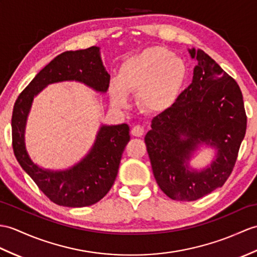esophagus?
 I'll list each match as a JSON object with an SVG mask.
<instances>
[{"mask_svg": "<svg viewBox=\"0 0 257 257\" xmlns=\"http://www.w3.org/2000/svg\"><path fill=\"white\" fill-rule=\"evenodd\" d=\"M131 135L134 137H141L143 135V128L139 124H137L133 129H131Z\"/></svg>", "mask_w": 257, "mask_h": 257, "instance_id": "1", "label": "esophagus"}]
</instances>
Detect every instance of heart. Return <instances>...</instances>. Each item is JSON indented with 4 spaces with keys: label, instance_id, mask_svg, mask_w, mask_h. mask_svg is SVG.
I'll return each mask as SVG.
<instances>
[{
    "label": "heart",
    "instance_id": "1",
    "mask_svg": "<svg viewBox=\"0 0 257 257\" xmlns=\"http://www.w3.org/2000/svg\"><path fill=\"white\" fill-rule=\"evenodd\" d=\"M186 77L187 65L181 57L163 47H149L121 62L108 93L112 105L126 107L128 93L137 92L140 108L159 114L174 104Z\"/></svg>",
    "mask_w": 257,
    "mask_h": 257
}]
</instances>
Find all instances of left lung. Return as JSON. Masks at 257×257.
<instances>
[{
  "label": "left lung",
  "instance_id": "8db88e82",
  "mask_svg": "<svg viewBox=\"0 0 257 257\" xmlns=\"http://www.w3.org/2000/svg\"><path fill=\"white\" fill-rule=\"evenodd\" d=\"M197 60L193 81L169 109L152 119L145 142L154 177L170 198L193 201L221 187L233 171L246 131L240 86L200 49L189 50ZM201 143L218 152L200 172L188 166Z\"/></svg>",
  "mask_w": 257,
  "mask_h": 257
}]
</instances>
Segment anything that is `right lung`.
<instances>
[{
	"mask_svg": "<svg viewBox=\"0 0 257 257\" xmlns=\"http://www.w3.org/2000/svg\"><path fill=\"white\" fill-rule=\"evenodd\" d=\"M77 81L100 93L109 86L110 75L101 62L99 48L65 51L36 75L17 97L12 115L13 150L20 165L48 198L64 207L96 204L109 192L116 180L122 152L130 140L127 123L101 126L94 146L81 162L65 171L44 170L29 158L25 147V127L34 97L49 84Z\"/></svg>",
	"mask_w": 257,
	"mask_h": 257,
	"instance_id": "obj_1",
	"label": "right lung"
}]
</instances>
